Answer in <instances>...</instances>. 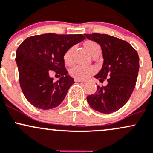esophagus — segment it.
<instances>
[{
    "instance_id": "34e87169",
    "label": "esophagus",
    "mask_w": 153,
    "mask_h": 153,
    "mask_svg": "<svg viewBox=\"0 0 153 153\" xmlns=\"http://www.w3.org/2000/svg\"><path fill=\"white\" fill-rule=\"evenodd\" d=\"M74 81L76 82H83V83H85L86 82L85 80H82V79H74Z\"/></svg>"
}]
</instances>
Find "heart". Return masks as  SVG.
Here are the masks:
<instances>
[{
    "instance_id": "heart-1",
    "label": "heart",
    "mask_w": 153,
    "mask_h": 153,
    "mask_svg": "<svg viewBox=\"0 0 153 153\" xmlns=\"http://www.w3.org/2000/svg\"><path fill=\"white\" fill-rule=\"evenodd\" d=\"M85 47L87 51L90 53V55L97 49H100V47L97 42L94 41L90 40L87 41L85 43ZM72 51H73V48H71L65 53L63 59H64L65 63L69 64L72 61ZM96 68L92 66H82V65H74L73 67L70 69V74L72 76L76 79H85L87 77L91 76L95 73Z\"/></svg>"
}]
</instances>
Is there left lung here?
Segmentation results:
<instances>
[{
  "mask_svg": "<svg viewBox=\"0 0 153 153\" xmlns=\"http://www.w3.org/2000/svg\"><path fill=\"white\" fill-rule=\"evenodd\" d=\"M85 35L100 45L103 64L95 77L100 82H108L105 87L97 86L87 100L95 111L111 114L126 103L134 89L140 68L138 53L128 42L117 37L98 33Z\"/></svg>",
  "mask_w": 153,
  "mask_h": 153,
  "instance_id": "1",
  "label": "left lung"
}]
</instances>
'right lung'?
<instances>
[{
    "instance_id": "right-lung-1",
    "label": "right lung",
    "mask_w": 153,
    "mask_h": 153,
    "mask_svg": "<svg viewBox=\"0 0 153 153\" xmlns=\"http://www.w3.org/2000/svg\"><path fill=\"white\" fill-rule=\"evenodd\" d=\"M83 35L48 33L25 39L16 53L22 92L27 100L42 110L52 109L62 102L74 83L65 68V53L85 39ZM53 71L62 77L57 82L49 77Z\"/></svg>"
}]
</instances>
